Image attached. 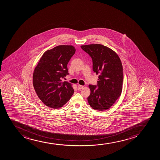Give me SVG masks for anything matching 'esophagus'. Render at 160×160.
Returning a JSON list of instances; mask_svg holds the SVG:
<instances>
[{
  "label": "esophagus",
  "mask_w": 160,
  "mask_h": 160,
  "mask_svg": "<svg viewBox=\"0 0 160 160\" xmlns=\"http://www.w3.org/2000/svg\"><path fill=\"white\" fill-rule=\"evenodd\" d=\"M78 90H81V89H82V88H84V86H83V85H78Z\"/></svg>",
  "instance_id": "obj_1"
}]
</instances>
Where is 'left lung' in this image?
I'll return each mask as SVG.
<instances>
[{"mask_svg": "<svg viewBox=\"0 0 160 160\" xmlns=\"http://www.w3.org/2000/svg\"><path fill=\"white\" fill-rule=\"evenodd\" d=\"M81 47L92 58L93 72L99 75L97 85H88L91 90L88 98V103L94 110H107L121 94L123 80L121 61L114 51L101 44Z\"/></svg>", "mask_w": 160, "mask_h": 160, "instance_id": "left-lung-1", "label": "left lung"}]
</instances>
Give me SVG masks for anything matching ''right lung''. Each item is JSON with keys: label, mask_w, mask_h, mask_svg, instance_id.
<instances>
[{"label": "right lung", "mask_w": 160, "mask_h": 160, "mask_svg": "<svg viewBox=\"0 0 160 160\" xmlns=\"http://www.w3.org/2000/svg\"><path fill=\"white\" fill-rule=\"evenodd\" d=\"M72 45H59L46 51L33 73V85L37 96L52 108L62 107L74 92L72 84L62 79L68 75L67 64L75 53Z\"/></svg>", "instance_id": "right-lung-1"}]
</instances>
